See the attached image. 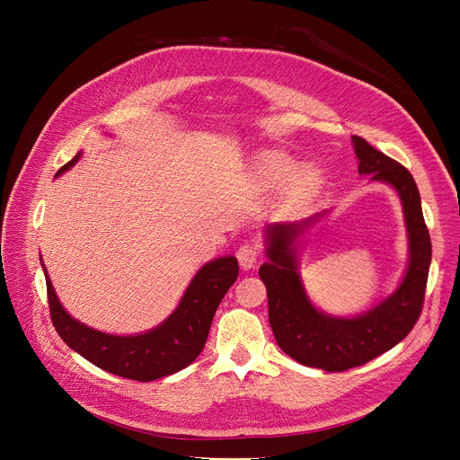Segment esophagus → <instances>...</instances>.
<instances>
[{
  "instance_id": "34e87169",
  "label": "esophagus",
  "mask_w": 460,
  "mask_h": 460,
  "mask_svg": "<svg viewBox=\"0 0 460 460\" xmlns=\"http://www.w3.org/2000/svg\"><path fill=\"white\" fill-rule=\"evenodd\" d=\"M259 255L261 253H259V248L255 244L246 243V244L240 246L238 252H236V259L240 262V269H243V270L253 269L255 264H257V261H259Z\"/></svg>"
}]
</instances>
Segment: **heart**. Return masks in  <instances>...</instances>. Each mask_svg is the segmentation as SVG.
I'll use <instances>...</instances> for the list:
<instances>
[{"mask_svg": "<svg viewBox=\"0 0 460 460\" xmlns=\"http://www.w3.org/2000/svg\"><path fill=\"white\" fill-rule=\"evenodd\" d=\"M255 173L267 188H276L287 181L281 193L287 208H300L315 199L323 184L317 167L305 165L296 169V162L281 151L261 153L255 160Z\"/></svg>", "mask_w": 460, "mask_h": 460, "instance_id": "obj_1", "label": "heart"}]
</instances>
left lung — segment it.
Here are the masks:
<instances>
[{
	"label": "left lung",
	"instance_id": "obj_1",
	"mask_svg": "<svg viewBox=\"0 0 460 460\" xmlns=\"http://www.w3.org/2000/svg\"><path fill=\"white\" fill-rule=\"evenodd\" d=\"M358 173L390 184L404 212L408 234L406 272L395 291L356 317H333L309 300L298 272V238L326 212L295 224L264 229L269 262L259 276L267 285L269 321L279 349L307 367L347 371L364 366L401 343L414 328L423 307L430 267V236L423 220L421 198L408 169L385 156L359 136H352Z\"/></svg>",
	"mask_w": 460,
	"mask_h": 460
}]
</instances>
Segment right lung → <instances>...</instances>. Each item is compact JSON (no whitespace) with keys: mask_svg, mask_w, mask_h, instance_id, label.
I'll return each mask as SVG.
<instances>
[{"mask_svg":"<svg viewBox=\"0 0 460 460\" xmlns=\"http://www.w3.org/2000/svg\"><path fill=\"white\" fill-rule=\"evenodd\" d=\"M80 156L82 153L65 164L56 177L75 165ZM42 270L52 323L61 340L96 367L130 380L151 382L188 367L201 354L214 313L238 278V261L227 255L203 264L172 315L156 328L136 335L99 332L70 317L54 291L44 264Z\"/></svg>","mask_w":460,"mask_h":460,"instance_id":"1","label":"right lung"}]
</instances>
